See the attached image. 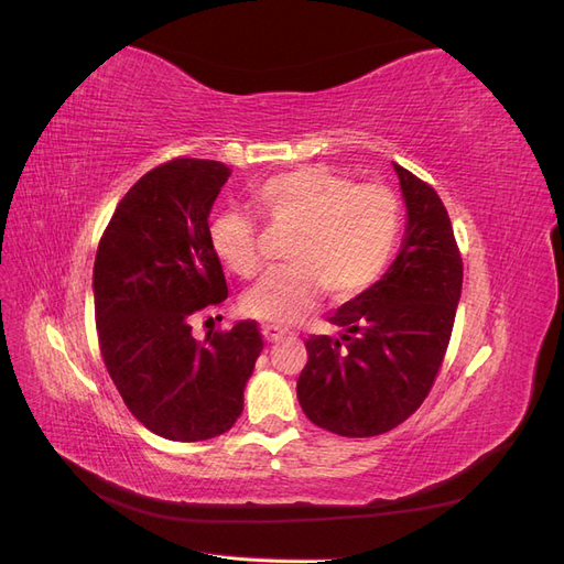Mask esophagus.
<instances>
[{
	"label": "esophagus",
	"mask_w": 564,
	"mask_h": 564,
	"mask_svg": "<svg viewBox=\"0 0 564 564\" xmlns=\"http://www.w3.org/2000/svg\"><path fill=\"white\" fill-rule=\"evenodd\" d=\"M262 336H264L267 343H279L285 336V330H281L279 326H264L262 328Z\"/></svg>",
	"instance_id": "1"
}]
</instances>
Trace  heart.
Here are the masks:
<instances>
[{"instance_id": "obj_1", "label": "heart", "mask_w": 564, "mask_h": 564, "mask_svg": "<svg viewBox=\"0 0 564 564\" xmlns=\"http://www.w3.org/2000/svg\"><path fill=\"white\" fill-rule=\"evenodd\" d=\"M254 205L273 228L293 230L285 245L291 267L269 271L242 293L240 307L257 322H297L322 291L350 300L379 281L400 238L402 209L391 187L357 185L343 173L302 166L279 173L254 191ZM219 262L240 279L259 269V230L252 216L221 212L209 224Z\"/></svg>"}]
</instances>
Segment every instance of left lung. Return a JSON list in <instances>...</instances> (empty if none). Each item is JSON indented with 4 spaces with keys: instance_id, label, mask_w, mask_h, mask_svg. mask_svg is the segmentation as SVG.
<instances>
[{
    "instance_id": "1",
    "label": "left lung",
    "mask_w": 564,
    "mask_h": 564,
    "mask_svg": "<svg viewBox=\"0 0 564 564\" xmlns=\"http://www.w3.org/2000/svg\"><path fill=\"white\" fill-rule=\"evenodd\" d=\"M405 199V236L393 264L340 305L338 338L312 336L297 379L302 412L348 438L395 429L429 395L451 343L462 259L441 197L393 164Z\"/></svg>"
}]
</instances>
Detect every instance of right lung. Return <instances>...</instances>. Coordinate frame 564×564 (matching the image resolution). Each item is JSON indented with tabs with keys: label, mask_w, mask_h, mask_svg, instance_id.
<instances>
[{
	"label": "right lung",
	"mask_w": 564,
	"mask_h": 564,
	"mask_svg": "<svg viewBox=\"0 0 564 564\" xmlns=\"http://www.w3.org/2000/svg\"><path fill=\"white\" fill-rule=\"evenodd\" d=\"M230 169L173 159L126 193L99 240L93 293L99 350L128 410L169 441L221 436L264 343L254 322L193 338L191 319L228 297L209 214Z\"/></svg>",
	"instance_id": "right-lung-1"
}]
</instances>
